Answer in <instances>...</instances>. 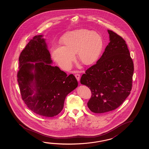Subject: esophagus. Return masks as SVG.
<instances>
[{"instance_id":"34e87169","label":"esophagus","mask_w":149,"mask_h":149,"mask_svg":"<svg viewBox=\"0 0 149 149\" xmlns=\"http://www.w3.org/2000/svg\"><path fill=\"white\" fill-rule=\"evenodd\" d=\"M75 76L76 78L77 79V81H79L80 80V74H76L75 75Z\"/></svg>"}]
</instances>
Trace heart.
Here are the masks:
<instances>
[{
  "mask_svg": "<svg viewBox=\"0 0 149 149\" xmlns=\"http://www.w3.org/2000/svg\"><path fill=\"white\" fill-rule=\"evenodd\" d=\"M60 42L63 46L52 47L51 54L54 61L65 70L71 68L76 52L82 63L90 65L97 60L103 46L99 33L84 29L66 32Z\"/></svg>",
  "mask_w": 149,
  "mask_h": 149,
  "instance_id": "b5f03b06",
  "label": "heart"
}]
</instances>
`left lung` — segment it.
<instances>
[{"label":"left lung","mask_w":149,"mask_h":149,"mask_svg":"<svg viewBox=\"0 0 149 149\" xmlns=\"http://www.w3.org/2000/svg\"><path fill=\"white\" fill-rule=\"evenodd\" d=\"M110 42L97 63L83 74L81 83L91 92L87 103L91 112H107L122 104L130 93L134 63L124 39L107 30Z\"/></svg>","instance_id":"8db88e82"}]
</instances>
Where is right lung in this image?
<instances>
[{"label":"right lung","mask_w":149,"mask_h":149,"mask_svg":"<svg viewBox=\"0 0 149 149\" xmlns=\"http://www.w3.org/2000/svg\"><path fill=\"white\" fill-rule=\"evenodd\" d=\"M42 37L35 36L20 54L17 81L29 110L41 116L54 117L62 111L66 95L78 82L73 74L68 76L59 67L50 65V54Z\"/></svg>","instance_id":"add662e5"}]
</instances>
